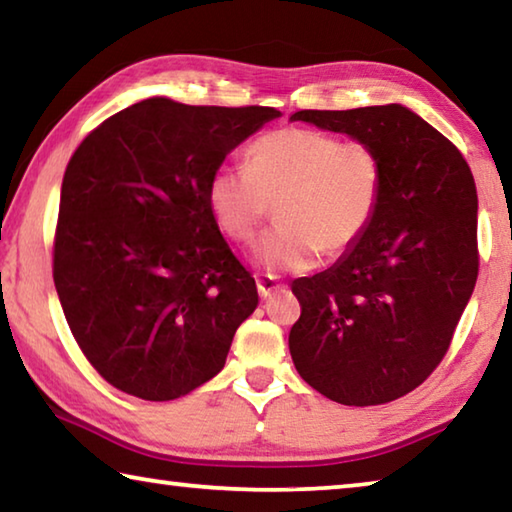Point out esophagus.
Returning <instances> with one entry per match:
<instances>
[{
	"label": "esophagus",
	"mask_w": 512,
	"mask_h": 512,
	"mask_svg": "<svg viewBox=\"0 0 512 512\" xmlns=\"http://www.w3.org/2000/svg\"><path fill=\"white\" fill-rule=\"evenodd\" d=\"M280 289H284V284L277 282L273 275L257 277V291H259V296H262L264 300H266L268 296H273V293L280 291Z\"/></svg>",
	"instance_id": "34e87169"
}]
</instances>
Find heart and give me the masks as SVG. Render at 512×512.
<instances>
[{"label":"heart","instance_id":"1","mask_svg":"<svg viewBox=\"0 0 512 512\" xmlns=\"http://www.w3.org/2000/svg\"><path fill=\"white\" fill-rule=\"evenodd\" d=\"M381 196L375 146L296 124L255 137L248 164H221L207 183L212 219L235 244H250L277 205L280 223L257 253L271 271H307L320 253H350L368 235Z\"/></svg>","mask_w":512,"mask_h":512}]
</instances>
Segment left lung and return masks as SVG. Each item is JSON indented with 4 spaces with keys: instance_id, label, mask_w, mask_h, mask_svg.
Here are the masks:
<instances>
[{
    "instance_id": "left-lung-1",
    "label": "left lung",
    "mask_w": 512,
    "mask_h": 512,
    "mask_svg": "<svg viewBox=\"0 0 512 512\" xmlns=\"http://www.w3.org/2000/svg\"><path fill=\"white\" fill-rule=\"evenodd\" d=\"M291 119L366 140L384 162L368 235L332 268L291 284L300 302L293 363L339 404L393 402L438 368L474 291L472 171L443 133L400 103L298 110Z\"/></svg>"
}]
</instances>
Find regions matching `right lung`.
Segmentation results:
<instances>
[{
	"label": "right lung",
	"instance_id": "right-lung-1",
	"mask_svg": "<svg viewBox=\"0 0 512 512\" xmlns=\"http://www.w3.org/2000/svg\"><path fill=\"white\" fill-rule=\"evenodd\" d=\"M280 110L146 99L94 128L60 189L54 284L85 359L140 400L167 402L223 368L257 307L207 183Z\"/></svg>",
	"mask_w": 512,
	"mask_h": 512
}]
</instances>
